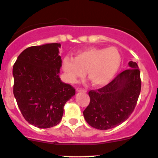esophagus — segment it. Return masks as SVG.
Masks as SVG:
<instances>
[{"mask_svg": "<svg viewBox=\"0 0 158 158\" xmlns=\"http://www.w3.org/2000/svg\"><path fill=\"white\" fill-rule=\"evenodd\" d=\"M76 91H77V92H83V93H86V92H87V90H86L85 89H84V88H77V89H76Z\"/></svg>", "mask_w": 158, "mask_h": 158, "instance_id": "34e87169", "label": "esophagus"}]
</instances>
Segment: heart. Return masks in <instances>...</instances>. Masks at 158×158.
<instances>
[{
    "mask_svg": "<svg viewBox=\"0 0 158 158\" xmlns=\"http://www.w3.org/2000/svg\"><path fill=\"white\" fill-rule=\"evenodd\" d=\"M121 55L115 48H88L77 51L75 57H66L63 69L71 83L77 82L87 72L91 84L96 87L108 84L119 70Z\"/></svg>",
    "mask_w": 158,
    "mask_h": 158,
    "instance_id": "b5f03b06",
    "label": "heart"
}]
</instances>
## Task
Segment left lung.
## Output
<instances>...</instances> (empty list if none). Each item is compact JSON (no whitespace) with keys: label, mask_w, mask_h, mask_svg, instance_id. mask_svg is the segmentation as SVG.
I'll return each instance as SVG.
<instances>
[{"label":"left lung","mask_w":158,"mask_h":158,"mask_svg":"<svg viewBox=\"0 0 158 158\" xmlns=\"http://www.w3.org/2000/svg\"><path fill=\"white\" fill-rule=\"evenodd\" d=\"M131 68L118 74L101 88L90 90V104L84 110L85 121L99 130H108L122 124L134 111L141 88L140 70L130 61Z\"/></svg>","instance_id":"obj_1"}]
</instances>
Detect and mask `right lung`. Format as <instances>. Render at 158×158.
I'll return each mask as SVG.
<instances>
[{
  "mask_svg": "<svg viewBox=\"0 0 158 158\" xmlns=\"http://www.w3.org/2000/svg\"><path fill=\"white\" fill-rule=\"evenodd\" d=\"M60 44L33 46L23 51L13 67L14 95L24 119L39 128L60 122L64 106L75 89L59 77Z\"/></svg>",
  "mask_w": 158,
  "mask_h": 158,
  "instance_id": "add662e5",
  "label": "right lung"
}]
</instances>
